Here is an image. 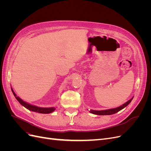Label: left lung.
<instances>
[{"mask_svg": "<svg viewBox=\"0 0 151 151\" xmlns=\"http://www.w3.org/2000/svg\"><path fill=\"white\" fill-rule=\"evenodd\" d=\"M132 99H130L129 101H128L127 103H125V104H123L122 106L116 108H113V109H106V110H101V111H96V110H90L89 112L93 113V114H95V115H113V114H115L117 112H118L119 111H120L121 109H123L125 107H126L128 104H129V103L132 101Z\"/></svg>", "mask_w": 151, "mask_h": 151, "instance_id": "1", "label": "left lung"}]
</instances>
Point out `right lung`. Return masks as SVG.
I'll use <instances>...</instances> for the list:
<instances>
[{
	"label": "right lung",
	"mask_w": 151,
	"mask_h": 151,
	"mask_svg": "<svg viewBox=\"0 0 151 151\" xmlns=\"http://www.w3.org/2000/svg\"><path fill=\"white\" fill-rule=\"evenodd\" d=\"M11 90H12V92L15 98H16L17 101L19 102V103L21 105H22L23 106H24L26 108L29 109V110H30V111L38 112V113H40L47 114V113H50L53 112L55 110V108H53V107H52V108H41V107H38V106H33V105L29 104L22 101V100L21 98H19V97H17L16 94H15V93L14 92V91L12 90V88H11Z\"/></svg>",
	"instance_id": "obj_1"
}]
</instances>
